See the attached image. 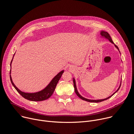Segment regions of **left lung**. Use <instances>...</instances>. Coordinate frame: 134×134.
I'll list each match as a JSON object with an SVG mask.
<instances>
[{
  "instance_id": "1",
  "label": "left lung",
  "mask_w": 134,
  "mask_h": 134,
  "mask_svg": "<svg viewBox=\"0 0 134 134\" xmlns=\"http://www.w3.org/2000/svg\"><path fill=\"white\" fill-rule=\"evenodd\" d=\"M100 35H101V36H102V37H103V38H106V39H107V40H108L111 43H112L113 44H114V45H115V47L118 49V51H119V48H118V47L116 45H115V43H114V42L113 41V40H112V39L111 38V37H110V35H109V34L107 32H106V31H100ZM120 52V51H119ZM73 83H74V90H75V93H76V94L77 96H78L80 98H81V99H82V100H86V101H87V102H92V103H98V102H102V101H104V100H106V99H108V98H109L110 97H111V96H114V94H115V93L119 90V89H120V87H121V83H120V86H119V88L117 89V90L115 92V93H114L111 96H109V97H107V98H104V99H94V100H93V99H87V98H85V97H82V96H81V95H80L79 94V93H78V91H77V89L76 88V81H75V78H73Z\"/></svg>"
}]
</instances>
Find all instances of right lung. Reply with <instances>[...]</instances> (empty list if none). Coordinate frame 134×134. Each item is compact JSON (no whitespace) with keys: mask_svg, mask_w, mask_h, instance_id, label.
I'll return each instance as SVG.
<instances>
[{"mask_svg":"<svg viewBox=\"0 0 134 134\" xmlns=\"http://www.w3.org/2000/svg\"><path fill=\"white\" fill-rule=\"evenodd\" d=\"M14 55H13V57H14ZM13 58H12L11 63H10L11 69V63H12V60L13 59ZM11 70L10 69V78L11 82L12 85L13 86V87L16 90V91L24 98H25L28 100H31V101H35H35H37V102L42 101V100H46V99H48V98H49L53 94V93L55 91V89L56 87V86L57 85L58 82L64 72V70L60 72L56 76L54 77V78H53V79L51 80L50 83L42 90L37 92H35V93H25V92L21 91L15 86V85L13 82L11 76Z\"/></svg>","mask_w":134,"mask_h":134,"instance_id":"obj_1","label":"right lung"}]
</instances>
